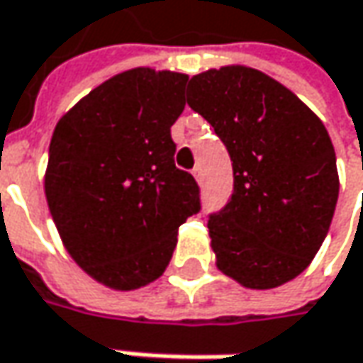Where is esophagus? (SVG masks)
Instances as JSON below:
<instances>
[{
    "label": "esophagus",
    "mask_w": 363,
    "mask_h": 363,
    "mask_svg": "<svg viewBox=\"0 0 363 363\" xmlns=\"http://www.w3.org/2000/svg\"><path fill=\"white\" fill-rule=\"evenodd\" d=\"M193 177L199 182L203 181V167H201V164H196V167H194V169H193Z\"/></svg>",
    "instance_id": "34e87169"
}]
</instances>
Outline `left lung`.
Instances as JSON below:
<instances>
[{
	"instance_id": "obj_1",
	"label": "left lung",
	"mask_w": 363,
	"mask_h": 363,
	"mask_svg": "<svg viewBox=\"0 0 363 363\" xmlns=\"http://www.w3.org/2000/svg\"><path fill=\"white\" fill-rule=\"evenodd\" d=\"M186 104L233 162V194L208 215L217 267L251 289L295 279L330 231L340 193L323 122L267 74L225 66L196 74Z\"/></svg>"
}]
</instances>
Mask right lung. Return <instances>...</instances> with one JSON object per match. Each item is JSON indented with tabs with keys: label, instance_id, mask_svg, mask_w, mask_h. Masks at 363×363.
<instances>
[{
	"label": "right lung",
	"instance_id": "right-lung-1",
	"mask_svg": "<svg viewBox=\"0 0 363 363\" xmlns=\"http://www.w3.org/2000/svg\"><path fill=\"white\" fill-rule=\"evenodd\" d=\"M186 74L134 68L100 84L56 124L45 199L72 259L96 281L130 291L169 267L177 231L201 211L177 169L170 126Z\"/></svg>",
	"mask_w": 363,
	"mask_h": 363
}]
</instances>
